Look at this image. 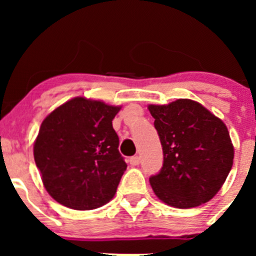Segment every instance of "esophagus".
Here are the masks:
<instances>
[{
  "label": "esophagus",
  "mask_w": 256,
  "mask_h": 256,
  "mask_svg": "<svg viewBox=\"0 0 256 256\" xmlns=\"http://www.w3.org/2000/svg\"><path fill=\"white\" fill-rule=\"evenodd\" d=\"M130 164L133 165V166H136V165L140 164V156H132L130 159Z\"/></svg>",
  "instance_id": "1"
}]
</instances>
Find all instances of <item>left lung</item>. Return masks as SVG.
I'll return each instance as SVG.
<instances>
[{"mask_svg":"<svg viewBox=\"0 0 256 256\" xmlns=\"http://www.w3.org/2000/svg\"><path fill=\"white\" fill-rule=\"evenodd\" d=\"M148 110L164 154L162 170L150 177L155 195L178 209L212 200L234 164V144L226 124L188 98L148 105Z\"/></svg>","mask_w":256,"mask_h":256,"instance_id":"1","label":"left lung"}]
</instances>
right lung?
<instances>
[{"label":"right lung","instance_id":"obj_1","mask_svg":"<svg viewBox=\"0 0 256 256\" xmlns=\"http://www.w3.org/2000/svg\"><path fill=\"white\" fill-rule=\"evenodd\" d=\"M120 108L74 97L44 118L33 154L44 188L58 204L91 210L114 198L126 169L112 128Z\"/></svg>","mask_w":256,"mask_h":256}]
</instances>
